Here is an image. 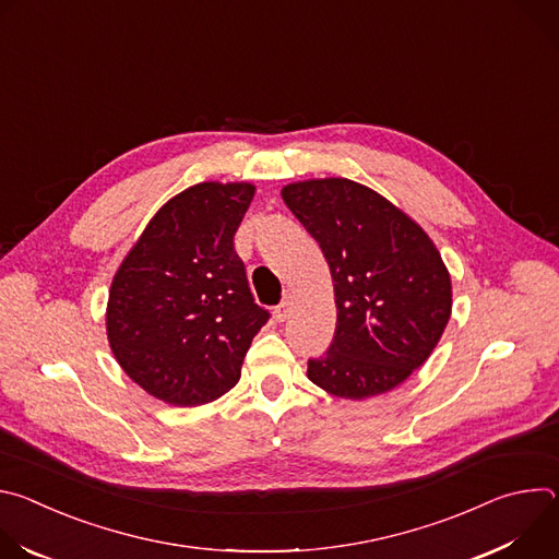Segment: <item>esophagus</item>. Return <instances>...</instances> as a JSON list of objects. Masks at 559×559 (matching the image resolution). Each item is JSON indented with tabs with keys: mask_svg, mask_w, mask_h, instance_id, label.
Returning <instances> with one entry per match:
<instances>
[{
	"mask_svg": "<svg viewBox=\"0 0 559 559\" xmlns=\"http://www.w3.org/2000/svg\"><path fill=\"white\" fill-rule=\"evenodd\" d=\"M289 307H292V296H289V294H285V296H283V300H281V305H276V309H274V318H276L278 323L287 321Z\"/></svg>",
	"mask_w": 559,
	"mask_h": 559,
	"instance_id": "esophagus-1",
	"label": "esophagus"
}]
</instances>
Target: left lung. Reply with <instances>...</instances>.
<instances>
[{"mask_svg":"<svg viewBox=\"0 0 559 559\" xmlns=\"http://www.w3.org/2000/svg\"><path fill=\"white\" fill-rule=\"evenodd\" d=\"M283 201L321 246L336 294V332L307 360L313 384L349 401L405 382L451 316V278L431 238L378 192L349 179L283 188Z\"/></svg>","mask_w":559,"mask_h":559,"instance_id":"1","label":"left lung"}]
</instances>
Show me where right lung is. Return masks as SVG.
I'll return each instance as SVG.
<instances>
[{
    "label": "right lung",
    "instance_id": "1",
    "mask_svg": "<svg viewBox=\"0 0 559 559\" xmlns=\"http://www.w3.org/2000/svg\"><path fill=\"white\" fill-rule=\"evenodd\" d=\"M254 186L199 183L158 210L115 274L106 328L121 369L168 405L216 401L270 321L234 250Z\"/></svg>",
    "mask_w": 559,
    "mask_h": 559
}]
</instances>
